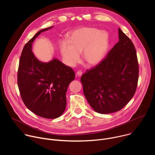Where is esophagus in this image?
<instances>
[{"mask_svg": "<svg viewBox=\"0 0 155 155\" xmlns=\"http://www.w3.org/2000/svg\"><path fill=\"white\" fill-rule=\"evenodd\" d=\"M82 72L81 71H77V75L78 76V77H81V75H82Z\"/></svg>", "mask_w": 155, "mask_h": 155, "instance_id": "esophagus-1", "label": "esophagus"}]
</instances>
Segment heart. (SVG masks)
<instances>
[{
	"mask_svg": "<svg viewBox=\"0 0 155 155\" xmlns=\"http://www.w3.org/2000/svg\"><path fill=\"white\" fill-rule=\"evenodd\" d=\"M109 46V35L105 31L94 28H81L71 32L68 40L60 45V52L65 63L71 67L80 60L82 52L83 59L95 65L104 58Z\"/></svg>",
	"mask_w": 155,
	"mask_h": 155,
	"instance_id": "obj_1",
	"label": "heart"
}]
</instances>
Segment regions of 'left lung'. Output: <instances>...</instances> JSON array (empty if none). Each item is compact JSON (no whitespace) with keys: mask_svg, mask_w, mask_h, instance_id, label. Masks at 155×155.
<instances>
[{"mask_svg":"<svg viewBox=\"0 0 155 155\" xmlns=\"http://www.w3.org/2000/svg\"><path fill=\"white\" fill-rule=\"evenodd\" d=\"M119 41L107 56L81 76L83 93L97 113L119 111L134 96L139 79L135 47L118 29Z\"/></svg>","mask_w":155,"mask_h":155,"instance_id":"obj_1","label":"left lung"}]
</instances>
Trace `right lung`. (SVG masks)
<instances>
[{"label": "right lung", "mask_w": 155, "mask_h": 155, "mask_svg": "<svg viewBox=\"0 0 155 155\" xmlns=\"http://www.w3.org/2000/svg\"><path fill=\"white\" fill-rule=\"evenodd\" d=\"M39 31L25 45L18 70V86L24 104L35 115L45 118L59 117L66 107V92L75 78V72L57 59L48 62L38 61L32 51Z\"/></svg>", "instance_id": "1"}]
</instances>
